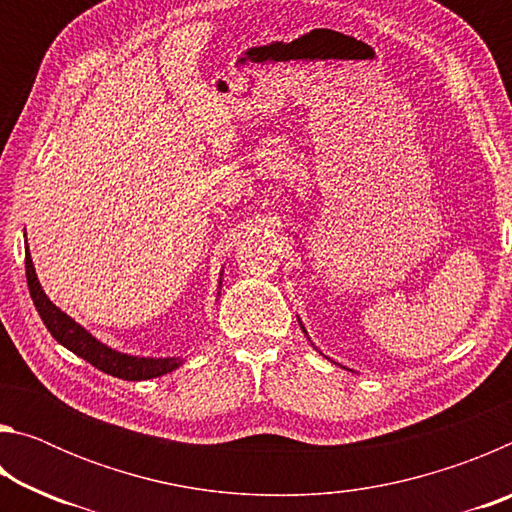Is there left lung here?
<instances>
[{"label":"left lung","instance_id":"obj_1","mask_svg":"<svg viewBox=\"0 0 512 512\" xmlns=\"http://www.w3.org/2000/svg\"><path fill=\"white\" fill-rule=\"evenodd\" d=\"M300 327H302V325H300ZM302 329H305V327H302Z\"/></svg>","mask_w":512,"mask_h":512}]
</instances>
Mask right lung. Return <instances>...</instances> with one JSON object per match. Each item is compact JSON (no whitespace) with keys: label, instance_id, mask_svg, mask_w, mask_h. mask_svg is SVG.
<instances>
[{"label":"right lung","instance_id":"add662e5","mask_svg":"<svg viewBox=\"0 0 512 512\" xmlns=\"http://www.w3.org/2000/svg\"><path fill=\"white\" fill-rule=\"evenodd\" d=\"M24 264H27V284L33 305H36L42 323L51 332V336L65 345L69 352H74L76 357L85 359L92 363L94 368H99L106 375L126 379V381H142V379H153L160 375H167V372L176 370L183 359H144V357H131V354H121L117 350L108 348L101 341L94 339L88 329L81 327L76 320L69 318L65 311H60L54 302H51L45 291H42L36 268L31 262V253L27 246V257H24Z\"/></svg>","mask_w":512,"mask_h":512}]
</instances>
